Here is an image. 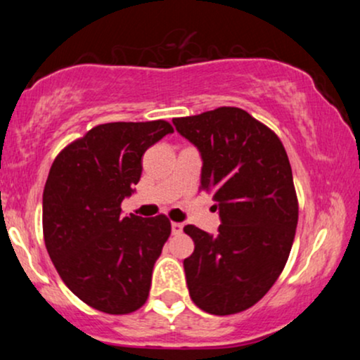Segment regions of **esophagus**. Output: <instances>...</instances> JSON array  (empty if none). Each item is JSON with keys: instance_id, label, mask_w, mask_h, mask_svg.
Returning a JSON list of instances; mask_svg holds the SVG:
<instances>
[{"instance_id": "1", "label": "esophagus", "mask_w": 360, "mask_h": 360, "mask_svg": "<svg viewBox=\"0 0 360 360\" xmlns=\"http://www.w3.org/2000/svg\"><path fill=\"white\" fill-rule=\"evenodd\" d=\"M171 229H172V233H181L183 232V229H184V225L183 223H179V221H172L171 223Z\"/></svg>"}]
</instances>
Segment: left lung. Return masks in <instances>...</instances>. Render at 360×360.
I'll list each match as a JSON object with an SVG mask.
<instances>
[{
    "mask_svg": "<svg viewBox=\"0 0 360 360\" xmlns=\"http://www.w3.org/2000/svg\"><path fill=\"white\" fill-rule=\"evenodd\" d=\"M172 123L200 150V189L213 194L221 220L214 237L184 226L194 242L184 259L189 296L206 313L235 315L254 307L288 262L298 225L291 164L278 135L245 110L221 106Z\"/></svg>",
    "mask_w": 360,
    "mask_h": 360,
    "instance_id": "8db88e82",
    "label": "left lung"
}]
</instances>
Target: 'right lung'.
<instances>
[{
  "mask_svg": "<svg viewBox=\"0 0 360 360\" xmlns=\"http://www.w3.org/2000/svg\"><path fill=\"white\" fill-rule=\"evenodd\" d=\"M166 120L91 128L53 160L44 188V240L74 295L108 315L146 303L152 269L171 235L166 214L123 217L142 174V155L172 134Z\"/></svg>",
  "mask_w": 360,
  "mask_h": 360,
  "instance_id": "obj_1",
  "label": "right lung"
}]
</instances>
